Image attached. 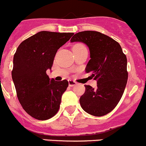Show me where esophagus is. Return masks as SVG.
Returning <instances> with one entry per match:
<instances>
[{"label":"esophagus","mask_w":146,"mask_h":146,"mask_svg":"<svg viewBox=\"0 0 146 146\" xmlns=\"http://www.w3.org/2000/svg\"><path fill=\"white\" fill-rule=\"evenodd\" d=\"M77 84V82L74 80H69V86L70 87H72V86H74Z\"/></svg>","instance_id":"obj_1"}]
</instances>
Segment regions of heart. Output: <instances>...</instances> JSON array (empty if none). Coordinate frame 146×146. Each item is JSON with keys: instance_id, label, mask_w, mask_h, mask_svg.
<instances>
[{"instance_id": "1", "label": "heart", "mask_w": 146, "mask_h": 146, "mask_svg": "<svg viewBox=\"0 0 146 146\" xmlns=\"http://www.w3.org/2000/svg\"><path fill=\"white\" fill-rule=\"evenodd\" d=\"M83 47H86V46H85L83 44L77 43V44H76L74 45L73 48H83Z\"/></svg>"}]
</instances>
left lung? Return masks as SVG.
Returning a JSON list of instances; mask_svg holds the SVG:
<instances>
[{"mask_svg": "<svg viewBox=\"0 0 146 146\" xmlns=\"http://www.w3.org/2000/svg\"><path fill=\"white\" fill-rule=\"evenodd\" d=\"M74 42H83L89 47L91 59L86 72H91L97 81L96 88L85 85L81 107L94 116L105 115L116 107L124 92L128 79L126 55L118 42L100 32H79L71 38Z\"/></svg>", "mask_w": 146, "mask_h": 146, "instance_id": "obj_1", "label": "left lung"}]
</instances>
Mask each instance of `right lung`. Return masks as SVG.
Wrapping results in <instances>:
<instances>
[{"mask_svg": "<svg viewBox=\"0 0 146 146\" xmlns=\"http://www.w3.org/2000/svg\"><path fill=\"white\" fill-rule=\"evenodd\" d=\"M73 35L40 31L24 40L17 49L11 71L17 96L25 111L36 119H50L60 108L69 82L50 79L46 72L52 68L58 50Z\"/></svg>", "mask_w": 146, "mask_h": 146, "instance_id": "1", "label": "right lung"}]
</instances>
